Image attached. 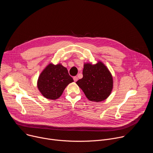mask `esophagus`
<instances>
[{
  "instance_id": "34e87169",
  "label": "esophagus",
  "mask_w": 153,
  "mask_h": 153,
  "mask_svg": "<svg viewBox=\"0 0 153 153\" xmlns=\"http://www.w3.org/2000/svg\"><path fill=\"white\" fill-rule=\"evenodd\" d=\"M73 79H74V82H77V80H78L77 76H74V77H73Z\"/></svg>"
}]
</instances>
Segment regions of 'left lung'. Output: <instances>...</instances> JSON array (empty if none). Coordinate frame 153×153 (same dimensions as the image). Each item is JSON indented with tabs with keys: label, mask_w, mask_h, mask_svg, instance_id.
Returning <instances> with one entry per match:
<instances>
[{
	"label": "left lung",
	"mask_w": 153,
	"mask_h": 153,
	"mask_svg": "<svg viewBox=\"0 0 153 153\" xmlns=\"http://www.w3.org/2000/svg\"><path fill=\"white\" fill-rule=\"evenodd\" d=\"M76 83L88 100L96 102L108 98L113 88V76L100 61L94 65L84 63L83 77Z\"/></svg>",
	"instance_id": "8db88e82"
}]
</instances>
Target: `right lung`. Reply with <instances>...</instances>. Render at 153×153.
<instances>
[{
  "label": "right lung",
  "instance_id": "1",
  "mask_svg": "<svg viewBox=\"0 0 153 153\" xmlns=\"http://www.w3.org/2000/svg\"><path fill=\"white\" fill-rule=\"evenodd\" d=\"M74 82L67 68L62 64L50 63L40 73L37 88L45 98L56 100L60 97L67 86Z\"/></svg>",
  "mask_w": 153,
  "mask_h": 153
}]
</instances>
